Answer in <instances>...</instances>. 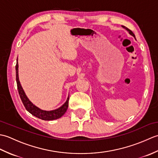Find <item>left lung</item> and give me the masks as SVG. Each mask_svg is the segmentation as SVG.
<instances>
[{"instance_id":"1","label":"left lung","mask_w":158,"mask_h":158,"mask_svg":"<svg viewBox=\"0 0 158 158\" xmlns=\"http://www.w3.org/2000/svg\"><path fill=\"white\" fill-rule=\"evenodd\" d=\"M122 27H123V28H125V29H126L127 31L129 32V33H130V34L131 35H132V36H134V37H135V34H134L133 32H132V31H130V30L129 28H127V27H126V26H122Z\"/></svg>"}]
</instances>
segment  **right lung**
<instances>
[{"instance_id": "1", "label": "right lung", "mask_w": 158, "mask_h": 158, "mask_svg": "<svg viewBox=\"0 0 158 158\" xmlns=\"http://www.w3.org/2000/svg\"><path fill=\"white\" fill-rule=\"evenodd\" d=\"M15 70H16V81H17V86H18V92L21 98L22 103L23 106H25L26 109L28 110L29 113H31L32 115L34 116L38 117V118L43 119V120H53L57 119L61 117L64 114L66 111L67 109L69 106V96L67 98L66 102L64 105L60 106V108L57 109L56 110H49V111H47V110H43L40 109L38 107L35 106L30 101L27 96H26L24 92L22 89V87L20 84L19 81V77H18V62H17L16 66H15Z\"/></svg>"}]
</instances>
